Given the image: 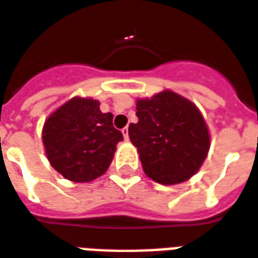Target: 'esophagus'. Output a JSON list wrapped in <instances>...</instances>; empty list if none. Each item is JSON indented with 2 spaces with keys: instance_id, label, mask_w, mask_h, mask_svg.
I'll return each mask as SVG.
<instances>
[{
  "instance_id": "obj_1",
  "label": "esophagus",
  "mask_w": 258,
  "mask_h": 258,
  "mask_svg": "<svg viewBox=\"0 0 258 258\" xmlns=\"http://www.w3.org/2000/svg\"><path fill=\"white\" fill-rule=\"evenodd\" d=\"M122 135H123V139L127 142V140H129V129H127V126H125L122 129Z\"/></svg>"
}]
</instances>
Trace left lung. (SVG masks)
<instances>
[{
    "instance_id": "left-lung-1",
    "label": "left lung",
    "mask_w": 258,
    "mask_h": 258,
    "mask_svg": "<svg viewBox=\"0 0 258 258\" xmlns=\"http://www.w3.org/2000/svg\"><path fill=\"white\" fill-rule=\"evenodd\" d=\"M136 110L139 122L129 125V139L148 177L172 185L198 172L209 152L210 135L192 101L166 89L151 99H137Z\"/></svg>"
}]
</instances>
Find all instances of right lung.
Returning a JSON list of instances; mask_svg holds the SVG:
<instances>
[{
    "instance_id": "add662e5",
    "label": "right lung",
    "mask_w": 258,
    "mask_h": 258,
    "mask_svg": "<svg viewBox=\"0 0 258 258\" xmlns=\"http://www.w3.org/2000/svg\"><path fill=\"white\" fill-rule=\"evenodd\" d=\"M122 140L112 114L101 112L99 101L85 97H73L60 106L42 129L52 168L74 183H89L104 174Z\"/></svg>"
}]
</instances>
